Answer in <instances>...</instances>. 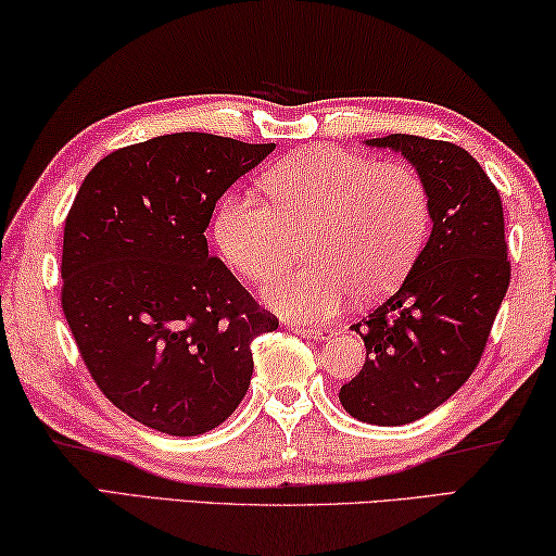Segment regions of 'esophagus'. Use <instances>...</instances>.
<instances>
[{
  "label": "esophagus",
  "mask_w": 556,
  "mask_h": 556,
  "mask_svg": "<svg viewBox=\"0 0 556 556\" xmlns=\"http://www.w3.org/2000/svg\"><path fill=\"white\" fill-rule=\"evenodd\" d=\"M290 329L307 339H317V342H323V339H329L334 334V329H329V327H309V325H295V323L290 325Z\"/></svg>",
  "instance_id": "obj_1"
}]
</instances>
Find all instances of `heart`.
<instances>
[{
  "label": "heart",
  "mask_w": 556,
  "mask_h": 556,
  "mask_svg": "<svg viewBox=\"0 0 556 556\" xmlns=\"http://www.w3.org/2000/svg\"><path fill=\"white\" fill-rule=\"evenodd\" d=\"M273 207L231 192L214 214L222 256L251 283H266L305 237L303 266L280 273L266 300L298 323L332 319L346 300H376L401 283L430 231L432 204L410 165L319 146L266 175Z\"/></svg>",
  "instance_id": "1"
}]
</instances>
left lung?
Here are the masks:
<instances>
[{"label":"left lung","instance_id":"1","mask_svg":"<svg viewBox=\"0 0 556 556\" xmlns=\"http://www.w3.org/2000/svg\"><path fill=\"white\" fill-rule=\"evenodd\" d=\"M410 161L430 190L432 233L397 293L354 325L366 362L339 401L356 420L407 425L452 397L479 366L510 286L503 202L469 151L391 134L366 141Z\"/></svg>","mask_w":556,"mask_h":556}]
</instances>
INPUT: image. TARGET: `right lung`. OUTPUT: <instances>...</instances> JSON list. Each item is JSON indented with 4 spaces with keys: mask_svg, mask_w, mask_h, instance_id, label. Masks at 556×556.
<instances>
[{
    "mask_svg": "<svg viewBox=\"0 0 556 556\" xmlns=\"http://www.w3.org/2000/svg\"><path fill=\"white\" fill-rule=\"evenodd\" d=\"M276 143L182 131L94 165L63 233L61 303L97 388L151 430H214L247 395L251 342L278 329L204 229L233 180Z\"/></svg>",
    "mask_w": 556,
    "mask_h": 556,
    "instance_id": "right-lung-1",
    "label": "right lung"
}]
</instances>
